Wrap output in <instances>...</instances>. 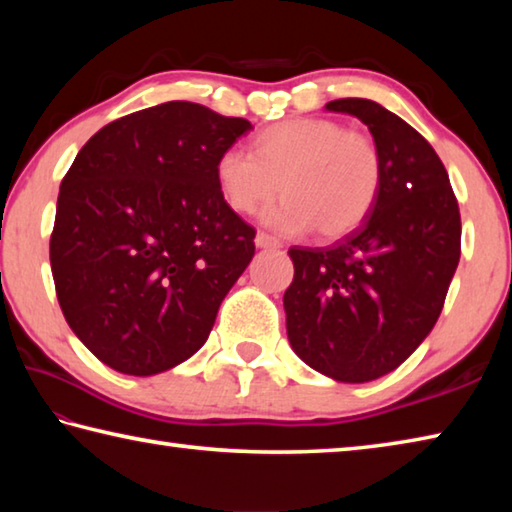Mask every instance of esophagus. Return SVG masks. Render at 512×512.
I'll return each instance as SVG.
<instances>
[{"label": "esophagus", "mask_w": 512, "mask_h": 512, "mask_svg": "<svg viewBox=\"0 0 512 512\" xmlns=\"http://www.w3.org/2000/svg\"><path fill=\"white\" fill-rule=\"evenodd\" d=\"M255 246H257V248H280L282 244H280V241H277L275 237L266 235V232H257Z\"/></svg>", "instance_id": "1"}]
</instances>
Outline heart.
<instances>
[{
  "label": "heart",
  "instance_id": "obj_1",
  "mask_svg": "<svg viewBox=\"0 0 512 512\" xmlns=\"http://www.w3.org/2000/svg\"><path fill=\"white\" fill-rule=\"evenodd\" d=\"M381 155L375 140L339 121L300 117L264 128L253 153L225 149L214 167L216 187L232 210L253 214L282 192L264 214L284 235L316 228L323 239L350 235L368 219L381 189Z\"/></svg>",
  "mask_w": 512,
  "mask_h": 512
}]
</instances>
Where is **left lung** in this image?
<instances>
[{
  "label": "left lung",
  "mask_w": 512,
  "mask_h": 512,
  "mask_svg": "<svg viewBox=\"0 0 512 512\" xmlns=\"http://www.w3.org/2000/svg\"><path fill=\"white\" fill-rule=\"evenodd\" d=\"M381 155L368 219L327 248L293 246L284 291L293 352L323 375L363 384L395 370L427 339L461 259V212L433 146L379 103L336 99Z\"/></svg>",
  "instance_id": "1"
}]
</instances>
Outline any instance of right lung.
I'll return each instance as SVG.
<instances>
[{"mask_svg": "<svg viewBox=\"0 0 512 512\" xmlns=\"http://www.w3.org/2000/svg\"><path fill=\"white\" fill-rule=\"evenodd\" d=\"M189 101L110 121L60 183L51 273L67 325L94 357L149 377L203 348L255 255V228L214 167L250 131Z\"/></svg>", "mask_w": 512, "mask_h": 512, "instance_id": "1", "label": "right lung"}]
</instances>
